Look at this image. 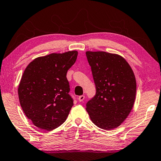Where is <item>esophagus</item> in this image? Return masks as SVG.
<instances>
[{"label": "esophagus", "instance_id": "obj_1", "mask_svg": "<svg viewBox=\"0 0 161 161\" xmlns=\"http://www.w3.org/2000/svg\"><path fill=\"white\" fill-rule=\"evenodd\" d=\"M78 101L79 102H83L84 99H85V96L84 95H81V96H79L78 97Z\"/></svg>", "mask_w": 161, "mask_h": 161}]
</instances>
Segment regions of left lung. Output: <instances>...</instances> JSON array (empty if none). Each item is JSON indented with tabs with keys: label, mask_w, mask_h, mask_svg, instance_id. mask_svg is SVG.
<instances>
[{
	"label": "left lung",
	"mask_w": 161,
	"mask_h": 161,
	"mask_svg": "<svg viewBox=\"0 0 161 161\" xmlns=\"http://www.w3.org/2000/svg\"><path fill=\"white\" fill-rule=\"evenodd\" d=\"M96 95L86 104L91 120L99 128L120 125L134 106L137 83L135 74L122 56L103 51H87Z\"/></svg>",
	"instance_id": "obj_1"
}]
</instances>
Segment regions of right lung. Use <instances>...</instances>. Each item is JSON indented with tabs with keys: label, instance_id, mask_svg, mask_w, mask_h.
<instances>
[{
	"label": "right lung",
	"instance_id": "1",
	"mask_svg": "<svg viewBox=\"0 0 161 161\" xmlns=\"http://www.w3.org/2000/svg\"><path fill=\"white\" fill-rule=\"evenodd\" d=\"M76 50L39 57L29 64L18 87L21 107L38 128L53 130L65 122L74 102L66 73L77 59Z\"/></svg>",
	"mask_w": 161,
	"mask_h": 161
}]
</instances>
